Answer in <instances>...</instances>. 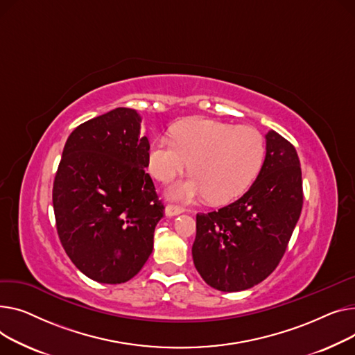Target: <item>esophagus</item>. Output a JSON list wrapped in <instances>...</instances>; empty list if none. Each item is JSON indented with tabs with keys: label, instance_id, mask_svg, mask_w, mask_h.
Instances as JSON below:
<instances>
[{
	"label": "esophagus",
	"instance_id": "1",
	"mask_svg": "<svg viewBox=\"0 0 355 355\" xmlns=\"http://www.w3.org/2000/svg\"><path fill=\"white\" fill-rule=\"evenodd\" d=\"M183 212H184V209H183V207H180V206H175V205H168V206H166V216H169V218L180 215Z\"/></svg>",
	"mask_w": 355,
	"mask_h": 355
}]
</instances>
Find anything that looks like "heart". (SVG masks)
Wrapping results in <instances>:
<instances>
[{"instance_id":"1","label":"heart","mask_w":355,"mask_h":355,"mask_svg":"<svg viewBox=\"0 0 355 355\" xmlns=\"http://www.w3.org/2000/svg\"><path fill=\"white\" fill-rule=\"evenodd\" d=\"M171 136L150 144L148 162L160 182H171L189 164L191 178L169 189V198L179 202L200 196L211 203L236 199L255 180L265 159V139L252 126L192 117L173 124Z\"/></svg>"}]
</instances>
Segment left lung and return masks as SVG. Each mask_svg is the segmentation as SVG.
Returning a JSON list of instances; mask_svg holds the SVG:
<instances>
[{
	"label": "left lung",
	"mask_w": 355,
	"mask_h": 355,
	"mask_svg": "<svg viewBox=\"0 0 355 355\" xmlns=\"http://www.w3.org/2000/svg\"><path fill=\"white\" fill-rule=\"evenodd\" d=\"M257 180L234 203L196 215L192 246L203 281L223 293L252 288L274 272L302 209L297 150L274 130Z\"/></svg>",
	"instance_id": "8db88e82"
}]
</instances>
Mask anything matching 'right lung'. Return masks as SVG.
Wrapping results in <instances>:
<instances>
[{"mask_svg": "<svg viewBox=\"0 0 355 355\" xmlns=\"http://www.w3.org/2000/svg\"><path fill=\"white\" fill-rule=\"evenodd\" d=\"M136 110L117 107L69 136L53 184L57 234L83 274L101 284L132 279L153 251L163 218Z\"/></svg>", "mask_w": 355, "mask_h": 355, "instance_id": "right-lung-1", "label": "right lung"}]
</instances>
